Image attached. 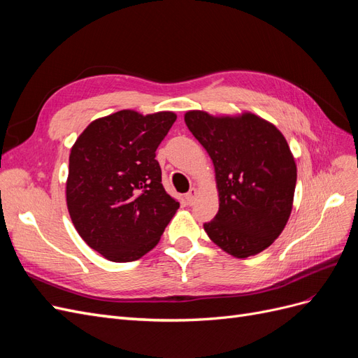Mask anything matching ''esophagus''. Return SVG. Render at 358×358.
Listing matches in <instances>:
<instances>
[{
  "label": "esophagus",
  "mask_w": 358,
  "mask_h": 358,
  "mask_svg": "<svg viewBox=\"0 0 358 358\" xmlns=\"http://www.w3.org/2000/svg\"><path fill=\"white\" fill-rule=\"evenodd\" d=\"M196 197H197V189H196V188H191V189L187 192V196H185L187 203H188V204H192L194 200H196Z\"/></svg>",
  "instance_id": "34e87169"
}]
</instances>
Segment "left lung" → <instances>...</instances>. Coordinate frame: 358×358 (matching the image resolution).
Segmentation results:
<instances>
[{
    "label": "left lung",
    "mask_w": 358,
    "mask_h": 358,
    "mask_svg": "<svg viewBox=\"0 0 358 358\" xmlns=\"http://www.w3.org/2000/svg\"><path fill=\"white\" fill-rule=\"evenodd\" d=\"M192 136L213 161L220 210L204 231L227 254L246 258L278 239L289 218L297 167L285 137L257 115L185 113Z\"/></svg>",
    "instance_id": "1"
}]
</instances>
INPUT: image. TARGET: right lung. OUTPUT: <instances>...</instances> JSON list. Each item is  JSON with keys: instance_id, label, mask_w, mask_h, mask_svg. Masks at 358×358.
Returning <instances> with one entry per match:
<instances>
[{"instance_id": "add662e5", "label": "right lung", "mask_w": 358, "mask_h": 358, "mask_svg": "<svg viewBox=\"0 0 358 358\" xmlns=\"http://www.w3.org/2000/svg\"><path fill=\"white\" fill-rule=\"evenodd\" d=\"M176 115L119 110L86 127L71 148L67 208L82 239L115 263L149 252L179 203L161 183L157 148Z\"/></svg>"}]
</instances>
